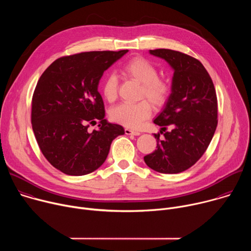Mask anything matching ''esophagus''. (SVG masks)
Listing matches in <instances>:
<instances>
[{"mask_svg":"<svg viewBox=\"0 0 251 251\" xmlns=\"http://www.w3.org/2000/svg\"><path fill=\"white\" fill-rule=\"evenodd\" d=\"M125 134L126 135H135V136H139L141 133L139 131H134L132 129H129V128H126L125 129Z\"/></svg>","mask_w":251,"mask_h":251,"instance_id":"1","label":"esophagus"}]
</instances>
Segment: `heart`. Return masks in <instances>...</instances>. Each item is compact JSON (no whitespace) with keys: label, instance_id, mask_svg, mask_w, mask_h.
Segmentation results:
<instances>
[{"label":"heart","instance_id":"obj_1","mask_svg":"<svg viewBox=\"0 0 251 251\" xmlns=\"http://www.w3.org/2000/svg\"><path fill=\"white\" fill-rule=\"evenodd\" d=\"M123 76L142 84L141 98L148 99L155 107L163 106L171 93L168 79L159 77L157 67L144 57L136 56L126 61L120 68ZM118 79L114 75L104 77L101 91L108 102L116 100L118 95ZM147 100L138 103H121L110 110V118L127 128L138 129L152 114V106Z\"/></svg>","mask_w":251,"mask_h":251}]
</instances>
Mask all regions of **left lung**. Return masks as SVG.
Segmentation results:
<instances>
[{"label": "left lung", "instance_id": "8db88e82", "mask_svg": "<svg viewBox=\"0 0 251 251\" xmlns=\"http://www.w3.org/2000/svg\"><path fill=\"white\" fill-rule=\"evenodd\" d=\"M150 53L174 69L172 93L154 123L164 140L144 157L147 166L162 174H177L195 165L206 151L218 126V99L212 80L200 60L186 53L158 49ZM172 130L166 131V126Z\"/></svg>", "mask_w": 251, "mask_h": 251}]
</instances>
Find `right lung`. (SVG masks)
Instances as JSON below:
<instances>
[{
  "label": "right lung",
  "instance_id": "1",
  "mask_svg": "<svg viewBox=\"0 0 251 251\" xmlns=\"http://www.w3.org/2000/svg\"><path fill=\"white\" fill-rule=\"evenodd\" d=\"M127 51L62 56L40 77L31 100L32 130L46 159L60 172H94L105 162L112 141L124 134L122 126L104 118L98 84L104 71ZM97 121L99 129L88 132L89 124Z\"/></svg>",
  "mask_w": 251,
  "mask_h": 251
}]
</instances>
